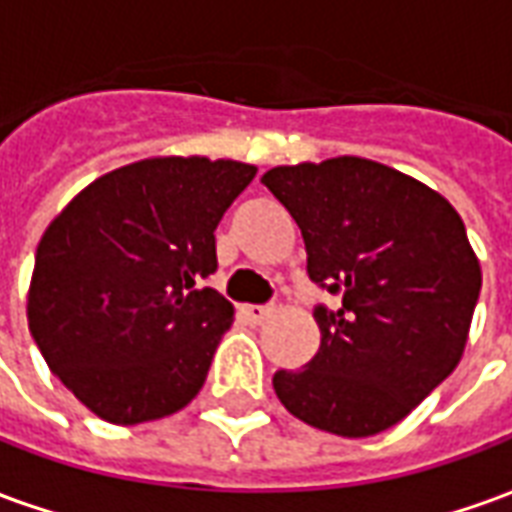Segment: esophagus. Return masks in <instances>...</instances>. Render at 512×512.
Returning a JSON list of instances; mask_svg holds the SVG:
<instances>
[{
    "label": "esophagus",
    "mask_w": 512,
    "mask_h": 512,
    "mask_svg": "<svg viewBox=\"0 0 512 512\" xmlns=\"http://www.w3.org/2000/svg\"><path fill=\"white\" fill-rule=\"evenodd\" d=\"M244 315L252 323H263L274 315V307H268V304H246Z\"/></svg>",
    "instance_id": "1"
}]
</instances>
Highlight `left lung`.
<instances>
[{
	"label": "left lung",
	"mask_w": 512,
	"mask_h": 512,
	"mask_svg": "<svg viewBox=\"0 0 512 512\" xmlns=\"http://www.w3.org/2000/svg\"><path fill=\"white\" fill-rule=\"evenodd\" d=\"M268 191L296 219L307 274L340 293L315 307L321 348L277 370L293 417L348 439L392 428L458 367L483 274L439 191L359 156L274 167Z\"/></svg>",
	"instance_id": "left-lung-1"
}]
</instances>
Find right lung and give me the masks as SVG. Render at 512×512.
Listing matches in <instances>:
<instances>
[{"instance_id": "add662e5", "label": "right lung", "mask_w": 512, "mask_h": 512, "mask_svg": "<svg viewBox=\"0 0 512 512\" xmlns=\"http://www.w3.org/2000/svg\"><path fill=\"white\" fill-rule=\"evenodd\" d=\"M257 167L145 158L73 197L35 252L27 318L46 365L93 414L139 425L189 406L233 304L216 271V224Z\"/></svg>"}]
</instances>
